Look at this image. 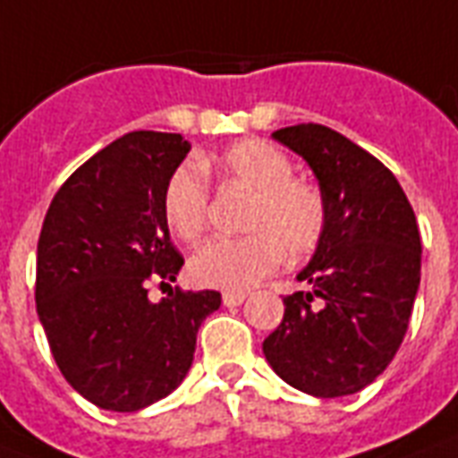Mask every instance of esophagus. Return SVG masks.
<instances>
[{
	"instance_id": "34e87169",
	"label": "esophagus",
	"mask_w": 458,
	"mask_h": 458,
	"mask_svg": "<svg viewBox=\"0 0 458 458\" xmlns=\"http://www.w3.org/2000/svg\"><path fill=\"white\" fill-rule=\"evenodd\" d=\"M246 300V293H233V290H226L225 295H222V302L226 307H239Z\"/></svg>"
}]
</instances>
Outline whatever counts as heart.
<instances>
[{
	"label": "heart",
	"mask_w": 458,
	"mask_h": 458,
	"mask_svg": "<svg viewBox=\"0 0 458 458\" xmlns=\"http://www.w3.org/2000/svg\"><path fill=\"white\" fill-rule=\"evenodd\" d=\"M226 182L249 190L239 239H215L190 259V278L202 288L242 290L278 268L283 253L302 259L325 233V197L305 180L293 178V163L273 143L243 139L219 156L202 160ZM195 163H182L163 192L165 225L180 242L195 243L209 216V182Z\"/></svg>",
	"instance_id": "obj_1"
}]
</instances>
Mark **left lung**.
Returning a JSON list of instances; mask_svg holds the SVG:
<instances>
[{
  "label": "left lung",
  "mask_w": 458,
  "mask_h": 458,
  "mask_svg": "<svg viewBox=\"0 0 458 458\" xmlns=\"http://www.w3.org/2000/svg\"><path fill=\"white\" fill-rule=\"evenodd\" d=\"M273 139L312 168L327 222L298 273L307 290L283 300L263 353L307 395H352L386 370L407 332L422 266L415 212L395 175L335 129L298 123Z\"/></svg>",
  "instance_id": "left-lung-1"
}]
</instances>
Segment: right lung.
Instances as JSON below:
<instances>
[{"mask_svg":"<svg viewBox=\"0 0 458 458\" xmlns=\"http://www.w3.org/2000/svg\"><path fill=\"white\" fill-rule=\"evenodd\" d=\"M190 153L180 133L131 131L95 153L55 192L36 253V312L53 359L80 395L136 412L188 376L216 290L168 293L182 268L163 216L170 175Z\"/></svg>","mask_w":458,"mask_h":458,"instance_id":"add662e5","label":"right lung"}]
</instances>
